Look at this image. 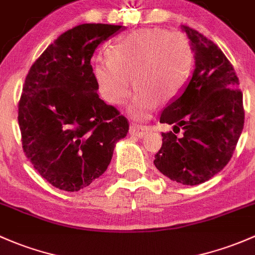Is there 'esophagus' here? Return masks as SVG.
Returning <instances> with one entry per match:
<instances>
[{
  "mask_svg": "<svg viewBox=\"0 0 255 255\" xmlns=\"http://www.w3.org/2000/svg\"><path fill=\"white\" fill-rule=\"evenodd\" d=\"M150 130H151V127H150V126H145V125H135V123H133V125L129 127L130 134L139 136V138H141V136L145 135L146 133L150 132Z\"/></svg>",
  "mask_w": 255,
  "mask_h": 255,
  "instance_id": "obj_1",
  "label": "esophagus"
}]
</instances>
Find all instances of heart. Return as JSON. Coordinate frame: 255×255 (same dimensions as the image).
Segmentation results:
<instances>
[{
    "label": "heart",
    "instance_id": "obj_1",
    "mask_svg": "<svg viewBox=\"0 0 255 255\" xmlns=\"http://www.w3.org/2000/svg\"><path fill=\"white\" fill-rule=\"evenodd\" d=\"M194 53L181 33L161 28H141L117 42L111 57H100L94 66L101 95L121 105L135 87L129 105L135 119H148L159 101L171 103L181 95L191 74Z\"/></svg>",
    "mask_w": 255,
    "mask_h": 255
}]
</instances>
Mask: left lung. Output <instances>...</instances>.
<instances>
[{"label":"left lung","mask_w":255,"mask_h":255,"mask_svg":"<svg viewBox=\"0 0 255 255\" xmlns=\"http://www.w3.org/2000/svg\"><path fill=\"white\" fill-rule=\"evenodd\" d=\"M194 50L195 68L182 95L162 111V133L154 165L186 186L204 183L231 160L245 126L243 94L234 66L211 40L183 25ZM175 129L181 132L175 134Z\"/></svg>","instance_id":"8db88e82"}]
</instances>
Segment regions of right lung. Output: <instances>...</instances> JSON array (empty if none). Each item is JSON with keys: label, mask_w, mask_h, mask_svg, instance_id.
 <instances>
[{"label": "right lung", "mask_w": 255, "mask_h": 255, "mask_svg": "<svg viewBox=\"0 0 255 255\" xmlns=\"http://www.w3.org/2000/svg\"><path fill=\"white\" fill-rule=\"evenodd\" d=\"M80 24L61 34L33 63L18 104L21 145L42 178L78 192L106 171L115 144L129 123L96 93L90 60L96 47L122 29Z\"/></svg>", "instance_id": "obj_1"}]
</instances>
